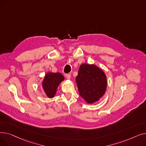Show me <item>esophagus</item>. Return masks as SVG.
<instances>
[{
    "label": "esophagus",
    "mask_w": 146,
    "mask_h": 146,
    "mask_svg": "<svg viewBox=\"0 0 146 146\" xmlns=\"http://www.w3.org/2000/svg\"><path fill=\"white\" fill-rule=\"evenodd\" d=\"M65 76L67 79H70L71 78V74H65Z\"/></svg>",
    "instance_id": "34e87169"
}]
</instances>
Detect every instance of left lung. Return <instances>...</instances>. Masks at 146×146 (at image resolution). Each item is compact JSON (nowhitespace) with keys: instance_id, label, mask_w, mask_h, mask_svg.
<instances>
[{"instance_id":"obj_1","label":"left lung","mask_w":146,"mask_h":146,"mask_svg":"<svg viewBox=\"0 0 146 146\" xmlns=\"http://www.w3.org/2000/svg\"><path fill=\"white\" fill-rule=\"evenodd\" d=\"M76 82L79 95L88 104L97 102L105 93L106 76L102 70L94 64H81Z\"/></svg>"}]
</instances>
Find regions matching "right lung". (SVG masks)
<instances>
[{"label":"right lung","mask_w":146,"mask_h":146,"mask_svg":"<svg viewBox=\"0 0 146 146\" xmlns=\"http://www.w3.org/2000/svg\"><path fill=\"white\" fill-rule=\"evenodd\" d=\"M64 80V76L60 73L48 72L46 74L42 82V86L46 95L49 98L54 97L58 86Z\"/></svg>","instance_id":"obj_1"}]
</instances>
